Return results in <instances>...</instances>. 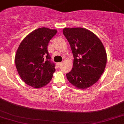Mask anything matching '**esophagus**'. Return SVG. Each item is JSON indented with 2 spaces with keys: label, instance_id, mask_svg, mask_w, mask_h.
I'll use <instances>...</instances> for the list:
<instances>
[{
  "label": "esophagus",
  "instance_id": "esophagus-1",
  "mask_svg": "<svg viewBox=\"0 0 124 124\" xmlns=\"http://www.w3.org/2000/svg\"><path fill=\"white\" fill-rule=\"evenodd\" d=\"M61 64H62V62H58V63H56V65H57V66L59 67V66H61Z\"/></svg>",
  "mask_w": 124,
  "mask_h": 124
}]
</instances>
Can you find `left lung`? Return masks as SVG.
<instances>
[{
	"label": "left lung",
	"mask_w": 124,
	"mask_h": 124,
	"mask_svg": "<svg viewBox=\"0 0 124 124\" xmlns=\"http://www.w3.org/2000/svg\"><path fill=\"white\" fill-rule=\"evenodd\" d=\"M63 33L73 55V68L66 74L68 80L79 89L92 86L100 78L107 64L102 43L94 33L82 28H66Z\"/></svg>",
	"instance_id": "obj_1"
}]
</instances>
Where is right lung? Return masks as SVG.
<instances>
[{
	"instance_id": "obj_1",
	"label": "right lung",
	"mask_w": 124,
	"mask_h": 124,
	"mask_svg": "<svg viewBox=\"0 0 124 124\" xmlns=\"http://www.w3.org/2000/svg\"><path fill=\"white\" fill-rule=\"evenodd\" d=\"M56 32L55 29L39 28L20 43L15 61L19 75L27 85L40 88L52 78L55 65L51 60L47 45Z\"/></svg>"
}]
</instances>
